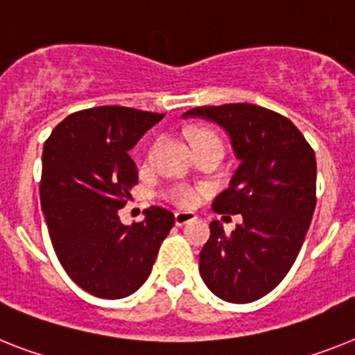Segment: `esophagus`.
<instances>
[{
    "instance_id": "obj_1",
    "label": "esophagus",
    "mask_w": 355,
    "mask_h": 355,
    "mask_svg": "<svg viewBox=\"0 0 355 355\" xmlns=\"http://www.w3.org/2000/svg\"><path fill=\"white\" fill-rule=\"evenodd\" d=\"M193 220H196V214L191 213V211H177L175 213V223L178 227H182V225L193 222Z\"/></svg>"
}]
</instances>
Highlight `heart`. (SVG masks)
<instances>
[{
    "label": "heart",
    "instance_id": "b5f03b06",
    "mask_svg": "<svg viewBox=\"0 0 355 355\" xmlns=\"http://www.w3.org/2000/svg\"><path fill=\"white\" fill-rule=\"evenodd\" d=\"M200 137H216V135H214L213 132H209V130H202V132L196 133L195 139H200ZM195 139H193V141H195ZM171 198L177 202L178 205L189 207V205H195L196 200H198V191L189 186H178L171 191Z\"/></svg>",
    "mask_w": 355,
    "mask_h": 355
}]
</instances>
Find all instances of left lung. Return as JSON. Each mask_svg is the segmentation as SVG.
I'll use <instances>...</instances> for the list:
<instances>
[{
	"instance_id": "obj_1",
	"label": "left lung",
	"mask_w": 355,
	"mask_h": 355,
	"mask_svg": "<svg viewBox=\"0 0 355 355\" xmlns=\"http://www.w3.org/2000/svg\"><path fill=\"white\" fill-rule=\"evenodd\" d=\"M225 130L240 166L213 202L243 222L225 234L218 220L200 252V276L214 296L251 303L291 270L315 207V155L287 117L256 104L202 106L182 115Z\"/></svg>"
}]
</instances>
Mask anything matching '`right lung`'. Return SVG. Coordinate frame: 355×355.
I'll use <instances>...</instances> for the list:
<instances>
[{
  "mask_svg": "<svg viewBox=\"0 0 355 355\" xmlns=\"http://www.w3.org/2000/svg\"><path fill=\"white\" fill-rule=\"evenodd\" d=\"M164 113L99 106L71 113L44 142L41 209L62 269L83 291L121 300L142 287L175 225L164 207L124 225L119 209L137 184L128 151Z\"/></svg>",
  "mask_w": 355,
  "mask_h": 355,
  "instance_id": "obj_1",
  "label": "right lung"
}]
</instances>
